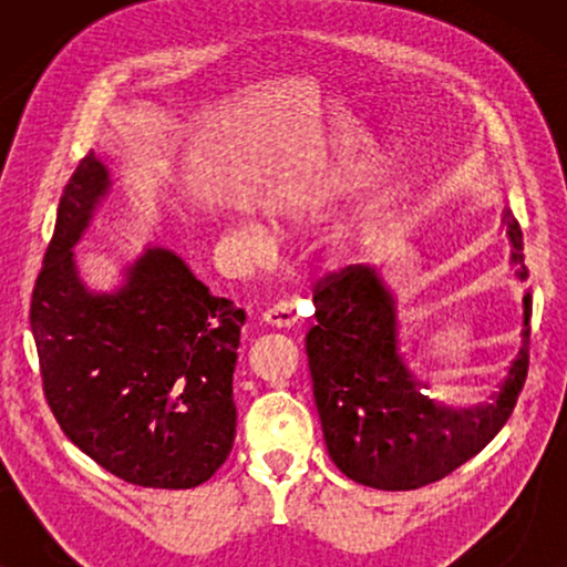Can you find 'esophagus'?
<instances>
[{"label":"esophagus","mask_w":567,"mask_h":567,"mask_svg":"<svg viewBox=\"0 0 567 567\" xmlns=\"http://www.w3.org/2000/svg\"><path fill=\"white\" fill-rule=\"evenodd\" d=\"M262 320L268 324H274V328H291L293 322H297V309H293L291 301H276L274 307H268L266 312H262Z\"/></svg>","instance_id":"1"}]
</instances>
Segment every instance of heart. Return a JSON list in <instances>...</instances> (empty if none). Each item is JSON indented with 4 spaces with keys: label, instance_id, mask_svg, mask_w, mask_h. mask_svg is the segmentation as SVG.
Segmentation results:
<instances>
[{
    "label": "heart",
    "instance_id": "b5f03b06",
    "mask_svg": "<svg viewBox=\"0 0 567 567\" xmlns=\"http://www.w3.org/2000/svg\"><path fill=\"white\" fill-rule=\"evenodd\" d=\"M307 196H309V193L305 188H284L281 193H274V196H270L268 208H270V214H274V216L289 214L293 206L305 204ZM237 229H239V235H243L250 245L260 247V245H268V239H270L268 229L262 227V224L252 221V219H239Z\"/></svg>",
    "mask_w": 567,
    "mask_h": 567
}]
</instances>
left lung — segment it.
<instances>
[{
    "mask_svg": "<svg viewBox=\"0 0 567 567\" xmlns=\"http://www.w3.org/2000/svg\"><path fill=\"white\" fill-rule=\"evenodd\" d=\"M511 266L529 278L524 235L503 208ZM317 324L307 332L309 374L324 444L336 467L377 491H415L462 467L514 413L529 369L532 293L524 297L522 348L491 402L449 408L423 392L400 338L398 297L377 268L351 266L317 284Z\"/></svg>",
    "mask_w": 567,
    "mask_h": 567,
    "instance_id": "left-lung-1",
    "label": "left lung"
}]
</instances>
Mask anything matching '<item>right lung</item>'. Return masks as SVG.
Instances as JSON below:
<instances>
[{"label":"right lung","instance_id":"1","mask_svg":"<svg viewBox=\"0 0 567 567\" xmlns=\"http://www.w3.org/2000/svg\"><path fill=\"white\" fill-rule=\"evenodd\" d=\"M111 188V167L90 152L59 200L30 301L43 392L66 439L111 475L185 491L235 444L245 309L214 297L167 247H146L118 289L84 284L74 247Z\"/></svg>","mask_w":567,"mask_h":567}]
</instances>
